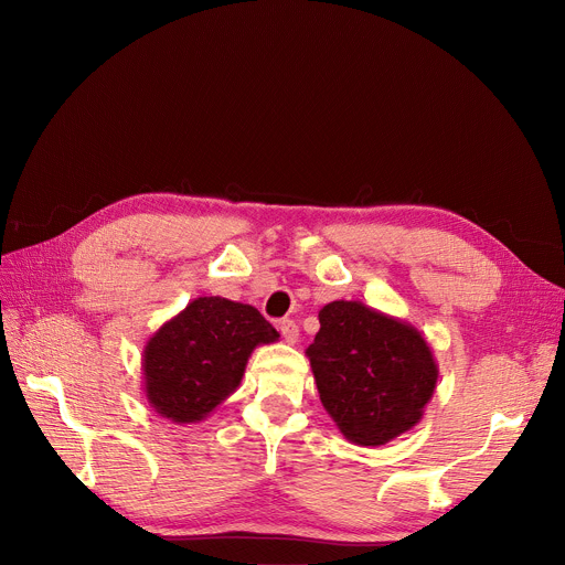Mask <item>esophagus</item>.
<instances>
[{
    "mask_svg": "<svg viewBox=\"0 0 565 565\" xmlns=\"http://www.w3.org/2000/svg\"><path fill=\"white\" fill-rule=\"evenodd\" d=\"M279 332L286 339V343H298L300 328H298V322H295V320H290V318L279 320Z\"/></svg>",
    "mask_w": 565,
    "mask_h": 565,
    "instance_id": "esophagus-1",
    "label": "esophagus"
}]
</instances>
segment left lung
<instances>
[{"instance_id":"left-lung-1","label":"left lung","mask_w":565,"mask_h":565,"mask_svg":"<svg viewBox=\"0 0 565 565\" xmlns=\"http://www.w3.org/2000/svg\"><path fill=\"white\" fill-rule=\"evenodd\" d=\"M318 320L307 358L320 403L343 437L382 447L417 426L439 375L424 334L358 300L324 305Z\"/></svg>"}]
</instances>
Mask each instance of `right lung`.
I'll return each mask as SVG.
<instances>
[{
  "mask_svg": "<svg viewBox=\"0 0 565 565\" xmlns=\"http://www.w3.org/2000/svg\"><path fill=\"white\" fill-rule=\"evenodd\" d=\"M275 341L279 332L252 305L196 298L143 345L146 401L178 426L199 424L241 387L254 348Z\"/></svg>",
  "mask_w": 565,
  "mask_h": 565,
  "instance_id": "right-lung-1",
  "label": "right lung"
}]
</instances>
